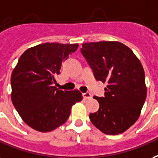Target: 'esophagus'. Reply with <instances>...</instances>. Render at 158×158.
Wrapping results in <instances>:
<instances>
[{
    "label": "esophagus",
    "mask_w": 158,
    "mask_h": 158,
    "mask_svg": "<svg viewBox=\"0 0 158 158\" xmlns=\"http://www.w3.org/2000/svg\"><path fill=\"white\" fill-rule=\"evenodd\" d=\"M83 96H84V98H85V99H89V98H92V96H91V94L90 93H84L83 94Z\"/></svg>",
    "instance_id": "34e87169"
}]
</instances>
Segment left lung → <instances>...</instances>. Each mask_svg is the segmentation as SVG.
<instances>
[{
	"label": "left lung",
	"instance_id": "obj_1",
	"mask_svg": "<svg viewBox=\"0 0 158 158\" xmlns=\"http://www.w3.org/2000/svg\"><path fill=\"white\" fill-rule=\"evenodd\" d=\"M81 54L96 80L107 84L104 97L94 96L99 103L91 122L108 135L125 132L138 120L147 97L143 65L131 49L117 41L82 44Z\"/></svg>",
	"mask_w": 158,
	"mask_h": 158
}]
</instances>
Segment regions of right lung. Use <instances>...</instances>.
Here are the masks:
<instances>
[{"label": "right lung", "mask_w": 158, "mask_h": 158, "mask_svg": "<svg viewBox=\"0 0 158 158\" xmlns=\"http://www.w3.org/2000/svg\"><path fill=\"white\" fill-rule=\"evenodd\" d=\"M78 44L44 43L30 48L12 72L11 100L23 121L39 132H50L64 124L73 104L83 99L79 90L54 86L64 61Z\"/></svg>", "instance_id": "right-lung-1"}]
</instances>
